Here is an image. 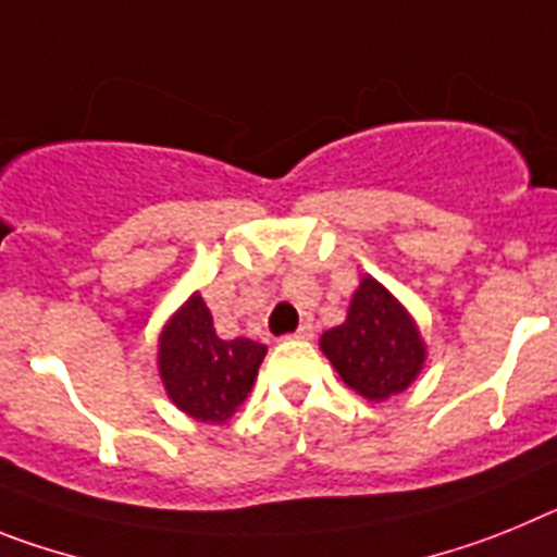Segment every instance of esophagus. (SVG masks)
Returning <instances> with one entry per match:
<instances>
[{
	"label": "esophagus",
	"mask_w": 557,
	"mask_h": 557,
	"mask_svg": "<svg viewBox=\"0 0 557 557\" xmlns=\"http://www.w3.org/2000/svg\"><path fill=\"white\" fill-rule=\"evenodd\" d=\"M292 338H299V342H308V338H313V327L311 325H299L297 333H292Z\"/></svg>",
	"instance_id": "1"
}]
</instances>
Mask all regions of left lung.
<instances>
[{
    "instance_id": "left-lung-1",
    "label": "left lung",
    "mask_w": 557,
    "mask_h": 557,
    "mask_svg": "<svg viewBox=\"0 0 557 557\" xmlns=\"http://www.w3.org/2000/svg\"><path fill=\"white\" fill-rule=\"evenodd\" d=\"M319 347L350 389L386 400L418 379L425 345L414 319L379 280L361 277L342 325L322 333Z\"/></svg>"
}]
</instances>
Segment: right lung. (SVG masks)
<instances>
[{
	"instance_id": "right-lung-1",
	"label": "right lung",
	"mask_w": 557,
	"mask_h": 557,
	"mask_svg": "<svg viewBox=\"0 0 557 557\" xmlns=\"http://www.w3.org/2000/svg\"><path fill=\"white\" fill-rule=\"evenodd\" d=\"M265 356L251 338H221L201 294H193L159 333V375L168 398L201 423H224L235 414Z\"/></svg>"
}]
</instances>
